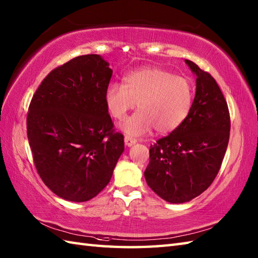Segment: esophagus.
Masks as SVG:
<instances>
[{"label":"esophagus","mask_w":258,"mask_h":258,"mask_svg":"<svg viewBox=\"0 0 258 258\" xmlns=\"http://www.w3.org/2000/svg\"><path fill=\"white\" fill-rule=\"evenodd\" d=\"M124 142H125V145L130 147V146H133L136 143V140L130 138V136H125Z\"/></svg>","instance_id":"esophagus-1"}]
</instances>
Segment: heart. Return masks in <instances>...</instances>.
Listing matches in <instances>:
<instances>
[{
	"instance_id": "b5f03b06",
	"label": "heart",
	"mask_w": 258,
	"mask_h": 258,
	"mask_svg": "<svg viewBox=\"0 0 258 258\" xmlns=\"http://www.w3.org/2000/svg\"><path fill=\"white\" fill-rule=\"evenodd\" d=\"M193 101L189 80L157 68L134 71L124 76L123 84H108L104 93L107 112L117 120L138 103L139 112L119 126L130 136L145 135L153 128L158 134L173 132L188 117Z\"/></svg>"
}]
</instances>
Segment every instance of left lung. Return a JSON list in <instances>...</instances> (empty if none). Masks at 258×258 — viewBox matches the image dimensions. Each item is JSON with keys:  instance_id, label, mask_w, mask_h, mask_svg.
<instances>
[{"instance_id": "8db88e82", "label": "left lung", "mask_w": 258, "mask_h": 258, "mask_svg": "<svg viewBox=\"0 0 258 258\" xmlns=\"http://www.w3.org/2000/svg\"><path fill=\"white\" fill-rule=\"evenodd\" d=\"M196 76L188 117L178 128L151 145L144 176L168 203L182 204L206 190L220 171L228 145L231 119L227 103L211 74L185 59Z\"/></svg>"}]
</instances>
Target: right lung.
<instances>
[{"mask_svg": "<svg viewBox=\"0 0 258 258\" xmlns=\"http://www.w3.org/2000/svg\"><path fill=\"white\" fill-rule=\"evenodd\" d=\"M113 71L101 55L78 56L48 74L27 113V139L37 173L54 194L86 202L109 183L124 136L104 103Z\"/></svg>", "mask_w": 258, "mask_h": 258, "instance_id": "1", "label": "right lung"}]
</instances>
